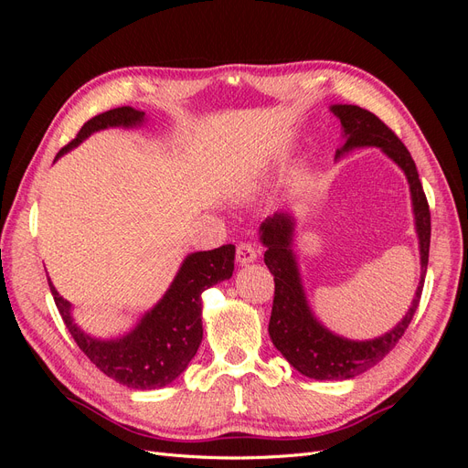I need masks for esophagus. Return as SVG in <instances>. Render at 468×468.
Here are the masks:
<instances>
[{"instance_id":"obj_1","label":"esophagus","mask_w":468,"mask_h":468,"mask_svg":"<svg viewBox=\"0 0 468 468\" xmlns=\"http://www.w3.org/2000/svg\"><path fill=\"white\" fill-rule=\"evenodd\" d=\"M260 256V250L253 246V244H239L236 248V261L239 265H248V263H253L258 260Z\"/></svg>"}]
</instances>
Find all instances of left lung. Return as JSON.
<instances>
[{
    "mask_svg": "<svg viewBox=\"0 0 468 468\" xmlns=\"http://www.w3.org/2000/svg\"><path fill=\"white\" fill-rule=\"evenodd\" d=\"M330 111L342 122L344 144L335 150V160L356 148H380L382 154L399 165L410 186L414 224L420 244V282L404 318L392 330L373 339H347L330 332L314 316L304 294L299 260L294 253V217L289 212H275L260 226V239L265 250V265L275 277V299L269 335L296 371L316 380H347L371 369L399 344L408 324L412 322L428 271L431 217L426 193L418 176L412 155L388 126L371 111L357 105H332Z\"/></svg>",
    "mask_w": 468,
    "mask_h": 468,
    "instance_id": "8db88e82",
    "label": "left lung"
}]
</instances>
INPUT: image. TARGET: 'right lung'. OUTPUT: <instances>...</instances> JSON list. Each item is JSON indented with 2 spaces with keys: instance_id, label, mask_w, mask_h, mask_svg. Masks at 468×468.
<instances>
[{
  "instance_id": "1",
  "label": "right lung",
  "mask_w": 468,
  "mask_h": 468,
  "mask_svg": "<svg viewBox=\"0 0 468 468\" xmlns=\"http://www.w3.org/2000/svg\"><path fill=\"white\" fill-rule=\"evenodd\" d=\"M144 122L146 112L133 107L105 111L83 124L72 143L56 154L54 162L97 131L111 126L136 129ZM234 253L232 244L189 253L162 299L144 313L129 334L115 339L93 337L83 332L74 322L72 304L58 294L50 279L48 287L68 332L99 371L129 388L154 390L174 382L195 357L203 339L201 294L205 289L232 277Z\"/></svg>"
}]
</instances>
